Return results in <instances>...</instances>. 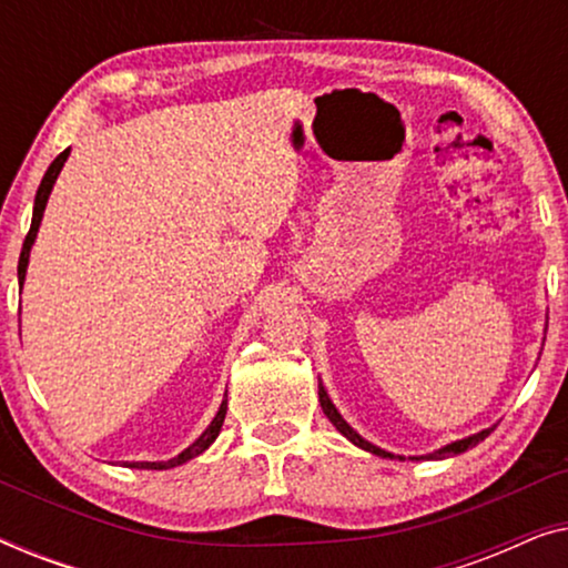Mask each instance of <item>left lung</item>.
<instances>
[{
	"label": "left lung",
	"instance_id": "8db88e82",
	"mask_svg": "<svg viewBox=\"0 0 568 568\" xmlns=\"http://www.w3.org/2000/svg\"><path fill=\"white\" fill-rule=\"evenodd\" d=\"M317 395H321V406H323V410H325V416L331 418V424L336 426V429L344 434V437L348 439V442H354L356 447H362V449H367V453H372V455H379V457H395V455H390V453H385V449H379V447H375L372 445V442H367V439H362L359 434H356L352 426H348L344 418H341V414L336 410V406H333L331 403V398H328V393H325V387L321 385L317 387ZM494 432V426L491 429H484V432H478V434H473V437H465V439H457V442H453V445H447V447H442V449H437V453H429V455H422V457H410V460H442V457H449V455H460V453H465V449H470V447H476L478 442H484L488 434ZM403 460V457H400Z\"/></svg>",
	"mask_w": 568,
	"mask_h": 568
}]
</instances>
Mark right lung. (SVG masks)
<instances>
[{
    "mask_svg": "<svg viewBox=\"0 0 568 568\" xmlns=\"http://www.w3.org/2000/svg\"><path fill=\"white\" fill-rule=\"evenodd\" d=\"M67 158H69V150L61 152L59 158L51 162L49 170H45V175H43L41 185H38L36 204H33V222H30V230H28V235H26V243H22L20 261H18V282H20V286H22V282H26V271H28L30 247H33V243H36V235H38V227H41L43 209H45V204H49L51 189H53V183H57V178H59V173H61V168H64ZM224 414H227V398L222 400V406H220V410H216L214 422L206 426V432L201 434V437H199L196 442H193L191 447H185L181 455L170 457V460H162V463H129V468H139V470H168V468H175V465L189 463L191 457H196V455L204 453V449H209V445H212V442H214L216 437H220V429H222V424H224Z\"/></svg>",
    "mask_w": 568,
    "mask_h": 568,
    "instance_id": "add662e5",
    "label": "right lung"
}]
</instances>
